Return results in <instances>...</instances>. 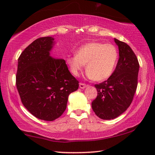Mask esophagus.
<instances>
[{"mask_svg": "<svg viewBox=\"0 0 155 155\" xmlns=\"http://www.w3.org/2000/svg\"><path fill=\"white\" fill-rule=\"evenodd\" d=\"M79 87H80V88H81V89H84L85 87H87V84H84V83H81V82H80V83L79 84Z\"/></svg>", "mask_w": 155, "mask_h": 155, "instance_id": "esophagus-1", "label": "esophagus"}]
</instances>
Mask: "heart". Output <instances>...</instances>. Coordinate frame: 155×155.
I'll use <instances>...</instances> for the list:
<instances>
[{
    "mask_svg": "<svg viewBox=\"0 0 155 155\" xmlns=\"http://www.w3.org/2000/svg\"><path fill=\"white\" fill-rule=\"evenodd\" d=\"M117 48L111 44L91 42L80 47L76 55L67 58L71 73L78 76L86 65L87 76L95 81L107 79L114 71L118 61Z\"/></svg>",
    "mask_w": 155,
    "mask_h": 155,
    "instance_id": "obj_1",
    "label": "heart"
}]
</instances>
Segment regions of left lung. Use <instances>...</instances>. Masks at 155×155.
Returning a JSON list of instances; mask_svg holds the SVG:
<instances>
[{"label": "left lung", "mask_w": 155, "mask_h": 155, "mask_svg": "<svg viewBox=\"0 0 155 155\" xmlns=\"http://www.w3.org/2000/svg\"><path fill=\"white\" fill-rule=\"evenodd\" d=\"M119 58L115 71L107 80L95 84L97 97L92 101L95 114L104 120H111L126 111L132 102L137 86L139 63L128 44L114 39Z\"/></svg>", "instance_id": "left-lung-1"}]
</instances>
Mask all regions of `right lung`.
<instances>
[{
    "instance_id": "1",
    "label": "right lung",
    "mask_w": 155,
    "mask_h": 155,
    "mask_svg": "<svg viewBox=\"0 0 155 155\" xmlns=\"http://www.w3.org/2000/svg\"><path fill=\"white\" fill-rule=\"evenodd\" d=\"M55 44L54 37H46L29 44L19 57L16 75L23 105L35 117L47 121L62 115L69 94L79 87L64 59L51 56Z\"/></svg>"
}]
</instances>
